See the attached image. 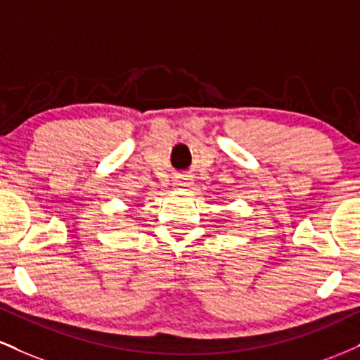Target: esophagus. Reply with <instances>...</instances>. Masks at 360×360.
Returning <instances> with one entry per match:
<instances>
[{
    "mask_svg": "<svg viewBox=\"0 0 360 360\" xmlns=\"http://www.w3.org/2000/svg\"><path fill=\"white\" fill-rule=\"evenodd\" d=\"M177 186H181V188H186V186H191V177L189 176H181L179 179L176 181Z\"/></svg>",
    "mask_w": 360,
    "mask_h": 360,
    "instance_id": "obj_1",
    "label": "esophagus"
}]
</instances>
